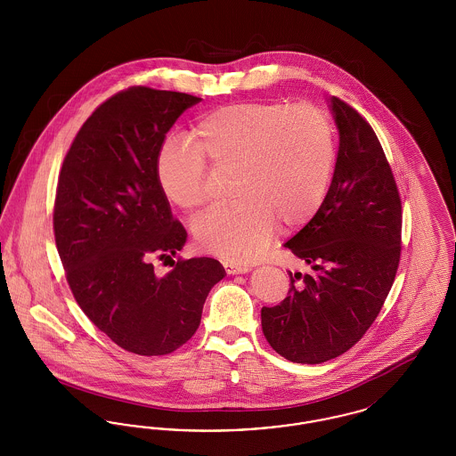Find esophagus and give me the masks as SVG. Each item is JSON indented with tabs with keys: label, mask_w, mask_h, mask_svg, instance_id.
I'll return each instance as SVG.
<instances>
[{
	"label": "esophagus",
	"mask_w": 456,
	"mask_h": 456,
	"mask_svg": "<svg viewBox=\"0 0 456 456\" xmlns=\"http://www.w3.org/2000/svg\"><path fill=\"white\" fill-rule=\"evenodd\" d=\"M224 268L227 272V275H239V273H248L251 270V266H246V265H238V263H232V261H225L224 263Z\"/></svg>",
	"instance_id": "esophagus-1"
}]
</instances>
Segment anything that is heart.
Wrapping results in <instances>:
<instances>
[{
	"label": "heart",
	"instance_id": "b5f03b06",
	"mask_svg": "<svg viewBox=\"0 0 456 456\" xmlns=\"http://www.w3.org/2000/svg\"><path fill=\"white\" fill-rule=\"evenodd\" d=\"M191 145L167 140L157 155V181L166 198L195 214L208 200L214 173H232L236 201L207 212L193 227L201 249L224 260H256L277 224L294 229L320 210L335 166V133L313 104L248 102L201 116Z\"/></svg>",
	"mask_w": 456,
	"mask_h": 456
}]
</instances>
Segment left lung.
I'll list each match as a JSON object with an SVG mask.
<instances>
[{"label": "left lung", "instance_id": "left-lung-1", "mask_svg": "<svg viewBox=\"0 0 456 456\" xmlns=\"http://www.w3.org/2000/svg\"><path fill=\"white\" fill-rule=\"evenodd\" d=\"M330 109L340 136L331 184L316 216L283 244L313 272L289 273L287 297L261 309L268 344L297 364H322L355 346L400 263L402 201L383 147L355 109L338 97Z\"/></svg>", "mask_w": 456, "mask_h": 456}]
</instances>
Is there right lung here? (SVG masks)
Returning a JSON list of instances; mask_svg holds the SVG:
<instances>
[{
    "label": "right lung",
    "mask_w": 456,
    "mask_h": 456,
    "mask_svg": "<svg viewBox=\"0 0 456 456\" xmlns=\"http://www.w3.org/2000/svg\"><path fill=\"white\" fill-rule=\"evenodd\" d=\"M201 99L130 87L112 95L77 133L54 200V238L66 281L88 320L119 347L166 355L200 326L210 289L225 275L214 258H153L183 249L186 231L157 181V155L175 119Z\"/></svg>",
    "instance_id": "1"
}]
</instances>
